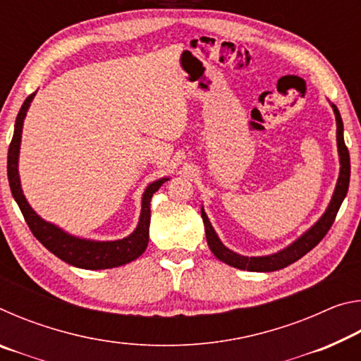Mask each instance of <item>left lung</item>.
Returning a JSON list of instances; mask_svg holds the SVG:
<instances>
[{"mask_svg":"<svg viewBox=\"0 0 361 361\" xmlns=\"http://www.w3.org/2000/svg\"><path fill=\"white\" fill-rule=\"evenodd\" d=\"M334 114H336V124H338V149H339V157H341V173L338 185H336V191L333 194L331 204H329L328 210L325 212L315 226H312L302 237L291 243L290 247H286L282 252L271 256H258V258H248V256H240L231 250L226 248L221 242H219L218 235L213 231L212 224L207 218L205 212L202 210V219L205 224V235H207V243L212 250V253L216 256L219 261L226 262L232 267L243 269V271H252V272H272L279 271V269H283L286 266L293 264V262L302 258L305 253H309L315 245H319L320 240L326 235V232L331 228L336 215H338L339 207L344 200L347 189H349V181H350V156L349 149L344 143V135H342V130H344V126H342V119L339 114V109L333 105Z\"/></svg>","mask_w":361,"mask_h":361,"instance_id":"1","label":"left lung"}]
</instances>
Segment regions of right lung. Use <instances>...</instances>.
<instances>
[{
  "instance_id": "right-lung-1",
  "label": "right lung",
  "mask_w": 361,
  "mask_h": 361,
  "mask_svg": "<svg viewBox=\"0 0 361 361\" xmlns=\"http://www.w3.org/2000/svg\"><path fill=\"white\" fill-rule=\"evenodd\" d=\"M35 97V92L28 95L23 105L20 108L19 114L16 119L14 127V137L11 140L9 151H8V180L11 186V192L14 195L16 202L19 204V209L22 212L23 218L28 224L30 231L38 239L42 245H44L49 252L54 253L65 262L71 266L81 267V269H109L118 267L122 264H127L133 259H137L142 255L146 247H148L149 240V219H151V210L149 202L152 194H154L159 188L162 186L164 181L167 178H161L146 188L143 194L142 202V215H140V221L137 229L132 232L129 237L122 240L114 242H92V240H81L76 237H71L59 229L57 226L51 223H46L41 219L28 205L25 195L22 192L20 180H19V170H17V162H19V148H20V137H22V124L25 119L27 109L30 106Z\"/></svg>"
}]
</instances>
